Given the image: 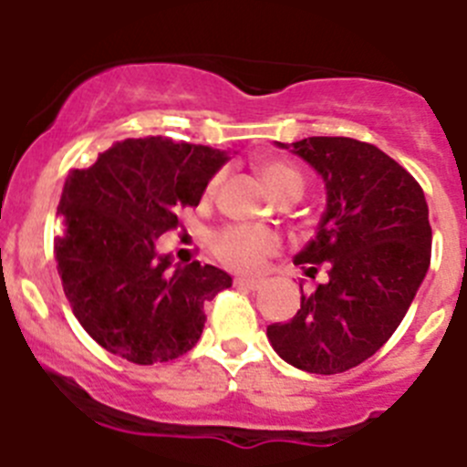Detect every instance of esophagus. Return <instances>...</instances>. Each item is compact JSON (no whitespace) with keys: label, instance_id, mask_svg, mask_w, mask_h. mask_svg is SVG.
<instances>
[{"label":"esophagus","instance_id":"esophagus-1","mask_svg":"<svg viewBox=\"0 0 467 467\" xmlns=\"http://www.w3.org/2000/svg\"><path fill=\"white\" fill-rule=\"evenodd\" d=\"M234 285L242 286V289H248V291H257L262 286V280H251V277H237V280H234Z\"/></svg>","mask_w":467,"mask_h":467}]
</instances>
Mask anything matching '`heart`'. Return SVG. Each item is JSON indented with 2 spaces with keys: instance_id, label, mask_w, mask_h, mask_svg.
Instances as JSON below:
<instances>
[{
  "instance_id": "heart-1",
  "label": "heart",
  "mask_w": 467,
  "mask_h": 467,
  "mask_svg": "<svg viewBox=\"0 0 467 467\" xmlns=\"http://www.w3.org/2000/svg\"><path fill=\"white\" fill-rule=\"evenodd\" d=\"M260 173L268 190L280 199L286 192H303V176L291 164L280 160H264ZM221 178L214 176L207 185V192H214ZM280 248V237L273 230L260 225H230L214 237V253L225 266L234 271L253 273Z\"/></svg>"
}]
</instances>
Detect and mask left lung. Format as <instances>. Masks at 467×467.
Segmentation results:
<instances>
[{"mask_svg":"<svg viewBox=\"0 0 467 467\" xmlns=\"http://www.w3.org/2000/svg\"><path fill=\"white\" fill-rule=\"evenodd\" d=\"M321 176L325 212L294 257L329 280L300 298L289 323L266 327L273 350L300 370L334 375L373 357L402 323L431 260V225L416 178L378 146L350 138L275 142ZM303 291V285H300Z\"/></svg>","mask_w":467,"mask_h":467,"instance_id":"obj_1","label":"left lung"}]
</instances>
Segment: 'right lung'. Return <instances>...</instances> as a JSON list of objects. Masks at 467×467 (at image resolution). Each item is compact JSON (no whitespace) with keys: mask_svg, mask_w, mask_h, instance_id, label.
Listing matches in <instances>:
<instances>
[{"mask_svg":"<svg viewBox=\"0 0 467 467\" xmlns=\"http://www.w3.org/2000/svg\"><path fill=\"white\" fill-rule=\"evenodd\" d=\"M230 150L162 138L124 140L94 164L72 169L54 239L58 275L74 317L112 355L140 366L196 346L205 303L233 277L221 268L173 264L155 242L199 205Z\"/></svg>","mask_w":467,"mask_h":467,"instance_id":"add662e5","label":"right lung"}]
</instances>
